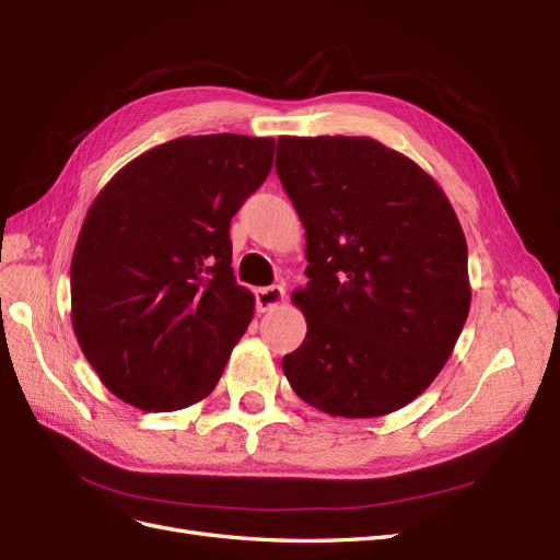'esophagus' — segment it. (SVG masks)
I'll use <instances>...</instances> for the list:
<instances>
[{
  "label": "esophagus",
  "instance_id": "34e87169",
  "mask_svg": "<svg viewBox=\"0 0 560 560\" xmlns=\"http://www.w3.org/2000/svg\"><path fill=\"white\" fill-rule=\"evenodd\" d=\"M285 300V291L281 285H267V288H258L256 291V308L258 314H265V312H272L275 306L283 304Z\"/></svg>",
  "mask_w": 560,
  "mask_h": 560
}]
</instances>
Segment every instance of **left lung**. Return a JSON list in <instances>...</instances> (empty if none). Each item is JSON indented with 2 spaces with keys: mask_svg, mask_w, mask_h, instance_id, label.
Returning a JSON list of instances; mask_svg holds the SVG:
<instances>
[{
  "mask_svg": "<svg viewBox=\"0 0 560 560\" xmlns=\"http://www.w3.org/2000/svg\"><path fill=\"white\" fill-rule=\"evenodd\" d=\"M277 173L304 225L306 337L295 395L335 418H381L433 383L470 308L468 246L416 161L364 136H281Z\"/></svg>",
  "mask_w": 560,
  "mask_h": 560,
  "instance_id": "obj_1",
  "label": "left lung"
}]
</instances>
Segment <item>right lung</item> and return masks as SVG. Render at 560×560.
Listing matches in <instances>:
<instances>
[{
  "label": "right lung",
  "instance_id": "1",
  "mask_svg": "<svg viewBox=\"0 0 560 560\" xmlns=\"http://www.w3.org/2000/svg\"><path fill=\"white\" fill-rule=\"evenodd\" d=\"M275 138L184 136L98 191L71 258L75 339L117 399L179 410L217 387L254 318L231 219L272 171Z\"/></svg>",
  "mask_w": 560,
  "mask_h": 560
}]
</instances>
